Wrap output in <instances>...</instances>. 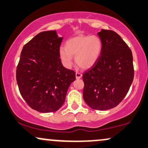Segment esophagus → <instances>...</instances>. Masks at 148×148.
I'll list each match as a JSON object with an SVG mask.
<instances>
[{
    "instance_id": "1",
    "label": "esophagus",
    "mask_w": 148,
    "mask_h": 148,
    "mask_svg": "<svg viewBox=\"0 0 148 148\" xmlns=\"http://www.w3.org/2000/svg\"><path fill=\"white\" fill-rule=\"evenodd\" d=\"M82 77V74H81V73H79V72H76V78L77 79H81V78Z\"/></svg>"
}]
</instances>
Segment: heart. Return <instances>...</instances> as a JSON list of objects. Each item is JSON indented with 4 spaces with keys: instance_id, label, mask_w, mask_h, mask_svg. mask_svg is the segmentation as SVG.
I'll list each match as a JSON object with an SVG mask.
<instances>
[{
    "instance_id": "obj_1",
    "label": "heart",
    "mask_w": 148,
    "mask_h": 148,
    "mask_svg": "<svg viewBox=\"0 0 148 148\" xmlns=\"http://www.w3.org/2000/svg\"><path fill=\"white\" fill-rule=\"evenodd\" d=\"M102 49V42L97 35H79L66 42L65 48L61 47L59 55L62 64L70 68L75 56L76 64L83 69L92 67L99 58Z\"/></svg>"
}]
</instances>
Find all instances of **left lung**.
Masks as SVG:
<instances>
[{"label":"left lung","instance_id":"1","mask_svg":"<svg viewBox=\"0 0 148 148\" xmlns=\"http://www.w3.org/2000/svg\"><path fill=\"white\" fill-rule=\"evenodd\" d=\"M102 42L96 63L83 74L84 99L90 108L105 111L123 101L133 82L134 71L131 49L113 30L102 29Z\"/></svg>","mask_w":148,"mask_h":148}]
</instances>
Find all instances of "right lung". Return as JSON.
<instances>
[{
	"label": "right lung",
	"mask_w": 148,
	"mask_h": 148,
	"mask_svg": "<svg viewBox=\"0 0 148 148\" xmlns=\"http://www.w3.org/2000/svg\"><path fill=\"white\" fill-rule=\"evenodd\" d=\"M63 37L56 30L37 34L23 47L16 68V82L28 106L41 113L56 111L76 79L74 71L63 67L59 55Z\"/></svg>",
	"instance_id": "right-lung-1"
}]
</instances>
